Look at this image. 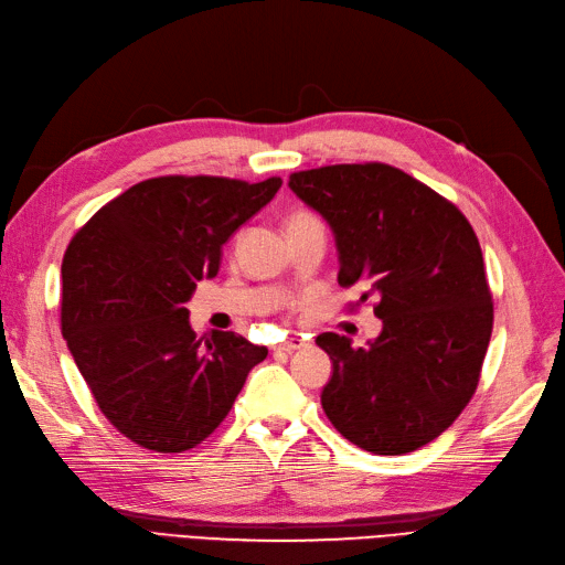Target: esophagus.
Wrapping results in <instances>:
<instances>
[{"mask_svg": "<svg viewBox=\"0 0 565 565\" xmlns=\"http://www.w3.org/2000/svg\"><path fill=\"white\" fill-rule=\"evenodd\" d=\"M300 348H305V342H302V340H298V338H294V340L279 342L277 348H275V352H284V354H290V352H296V350H300Z\"/></svg>", "mask_w": 565, "mask_h": 565, "instance_id": "34e87169", "label": "esophagus"}]
</instances>
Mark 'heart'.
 <instances>
[{
  "mask_svg": "<svg viewBox=\"0 0 565 565\" xmlns=\"http://www.w3.org/2000/svg\"><path fill=\"white\" fill-rule=\"evenodd\" d=\"M305 221H315V217L307 215V213H296V215H290L288 225H298V223H305Z\"/></svg>",
  "mask_w": 565,
  "mask_h": 565,
  "instance_id": "1",
  "label": "heart"
}]
</instances>
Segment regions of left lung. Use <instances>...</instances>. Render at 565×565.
Masks as SVG:
<instances>
[{"mask_svg": "<svg viewBox=\"0 0 565 565\" xmlns=\"http://www.w3.org/2000/svg\"><path fill=\"white\" fill-rule=\"evenodd\" d=\"M288 188L329 223L340 286L377 298L382 331L354 350L321 333L333 375L321 406L333 427L375 455L434 441L469 404L493 331L483 256L467 217L387 163L294 173Z\"/></svg>", "mask_w": 565, "mask_h": 565, "instance_id": "left-lung-1", "label": "left lung"}]
</instances>
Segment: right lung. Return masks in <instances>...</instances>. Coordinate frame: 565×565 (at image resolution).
Listing matches in <instances>:
<instances>
[{
    "label": "right lung",
    "instance_id": "obj_1",
    "mask_svg": "<svg viewBox=\"0 0 565 565\" xmlns=\"http://www.w3.org/2000/svg\"><path fill=\"white\" fill-rule=\"evenodd\" d=\"M279 188L281 178H150L72 236L61 267L63 338L98 408L138 446L202 444L267 356L232 331L202 344L185 302Z\"/></svg>",
    "mask_w": 565,
    "mask_h": 565
}]
</instances>
